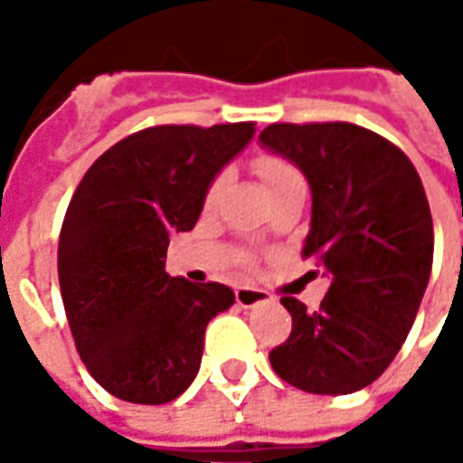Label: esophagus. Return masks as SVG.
<instances>
[{
	"mask_svg": "<svg viewBox=\"0 0 463 463\" xmlns=\"http://www.w3.org/2000/svg\"><path fill=\"white\" fill-rule=\"evenodd\" d=\"M268 292L258 290V288H238L235 290V302L241 305V307H255V305H262V302H268Z\"/></svg>",
	"mask_w": 463,
	"mask_h": 463,
	"instance_id": "obj_1",
	"label": "esophagus"
}]
</instances>
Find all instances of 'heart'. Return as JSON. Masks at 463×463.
I'll return each mask as SVG.
<instances>
[{
    "label": "heart",
    "mask_w": 463,
    "mask_h": 463,
    "mask_svg": "<svg viewBox=\"0 0 463 463\" xmlns=\"http://www.w3.org/2000/svg\"><path fill=\"white\" fill-rule=\"evenodd\" d=\"M252 168H255V173L260 175V181L265 183L268 198L275 195V193L285 191V188H290V185L305 183L302 181V173L298 171L290 161L280 158V156H258V158L252 161ZM222 185H225V175H215V178L208 183L205 195H203V205H205V211H211L213 205L218 203Z\"/></svg>",
    "instance_id": "heart-1"
}]
</instances>
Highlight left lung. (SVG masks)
I'll return each instance as SVG.
<instances>
[{
  "instance_id": "1",
  "label": "left lung",
  "mask_w": 463,
  "mask_h": 463,
  "mask_svg": "<svg viewBox=\"0 0 463 463\" xmlns=\"http://www.w3.org/2000/svg\"><path fill=\"white\" fill-rule=\"evenodd\" d=\"M260 141L310 183L302 258L330 278L320 310L282 298L292 332L270 364L302 392L352 394L392 364L417 317L434 260L427 193L402 148L354 123H272Z\"/></svg>"
}]
</instances>
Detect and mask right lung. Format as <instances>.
Returning <instances> with one entry per match:
<instances>
[{
    "instance_id": "right-lung-1",
    "label": "right lung",
    "mask_w": 463,
    "mask_h": 463,
    "mask_svg": "<svg viewBox=\"0 0 463 463\" xmlns=\"http://www.w3.org/2000/svg\"><path fill=\"white\" fill-rule=\"evenodd\" d=\"M255 123L151 126L101 153L59 235V285L76 352L101 387L165 404L198 374L203 335L235 295L165 272L173 232L193 231L208 183L245 148Z\"/></svg>"
}]
</instances>
